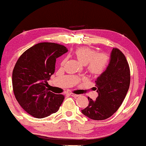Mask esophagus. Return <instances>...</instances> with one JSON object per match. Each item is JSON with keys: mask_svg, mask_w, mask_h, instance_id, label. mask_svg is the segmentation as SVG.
Returning a JSON list of instances; mask_svg holds the SVG:
<instances>
[{"mask_svg": "<svg viewBox=\"0 0 146 146\" xmlns=\"http://www.w3.org/2000/svg\"><path fill=\"white\" fill-rule=\"evenodd\" d=\"M72 96H74V97H77V96H79V95L78 94H74V93H71L70 94Z\"/></svg>", "mask_w": 146, "mask_h": 146, "instance_id": "esophagus-1", "label": "esophagus"}]
</instances>
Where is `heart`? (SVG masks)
Masks as SVG:
<instances>
[{
  "label": "heart",
  "instance_id": "heart-1",
  "mask_svg": "<svg viewBox=\"0 0 146 146\" xmlns=\"http://www.w3.org/2000/svg\"><path fill=\"white\" fill-rule=\"evenodd\" d=\"M77 59L87 65V70L90 74L99 76L105 72L110 63V56L106 53H98L88 47H81L75 51ZM65 60L62 62L63 64Z\"/></svg>",
  "mask_w": 146,
  "mask_h": 146
}]
</instances>
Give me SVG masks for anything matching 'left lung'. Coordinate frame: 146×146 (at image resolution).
<instances>
[{"label": "left lung", "instance_id": "left-lung-1", "mask_svg": "<svg viewBox=\"0 0 146 146\" xmlns=\"http://www.w3.org/2000/svg\"><path fill=\"white\" fill-rule=\"evenodd\" d=\"M130 83V67L125 55L118 48H113L108 68L96 81L98 97L95 101L88 97L89 104L81 110L82 113L93 120L110 117L121 106Z\"/></svg>", "mask_w": 146, "mask_h": 146}]
</instances>
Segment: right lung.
Returning a JSON list of instances; mask_svg holds the SVG:
<instances>
[{
    "label": "right lung",
    "instance_id": "1",
    "mask_svg": "<svg viewBox=\"0 0 146 146\" xmlns=\"http://www.w3.org/2000/svg\"><path fill=\"white\" fill-rule=\"evenodd\" d=\"M68 52L64 45L40 42L27 49L16 61L12 86L16 100L32 117L41 119L56 112L64 95L49 91L47 81L54 73L56 59Z\"/></svg>",
    "mask_w": 146,
    "mask_h": 146
}]
</instances>
